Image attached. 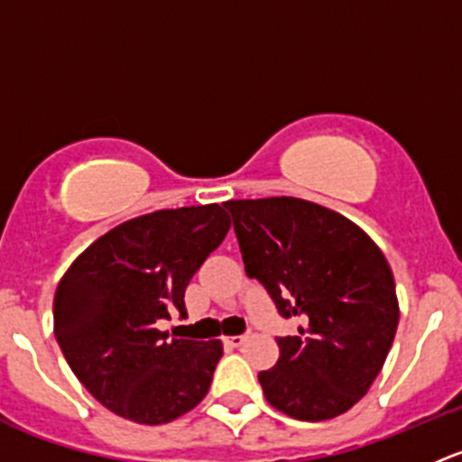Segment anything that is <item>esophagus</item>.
Here are the masks:
<instances>
[{"mask_svg": "<svg viewBox=\"0 0 462 462\" xmlns=\"http://www.w3.org/2000/svg\"><path fill=\"white\" fill-rule=\"evenodd\" d=\"M245 339H248V335H232V337H227L226 342L232 344V346H241V344H244Z\"/></svg>", "mask_w": 462, "mask_h": 462, "instance_id": "34e87169", "label": "esophagus"}]
</instances>
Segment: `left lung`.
Wrapping results in <instances>:
<instances>
[{"label":"left lung","instance_id":"left-lung-1","mask_svg":"<svg viewBox=\"0 0 462 462\" xmlns=\"http://www.w3.org/2000/svg\"><path fill=\"white\" fill-rule=\"evenodd\" d=\"M245 274L259 279L300 335L277 337L261 371L265 400L297 420L348 411L382 371L398 328L395 282L369 235L342 214L295 197L227 201Z\"/></svg>","mask_w":462,"mask_h":462}]
</instances>
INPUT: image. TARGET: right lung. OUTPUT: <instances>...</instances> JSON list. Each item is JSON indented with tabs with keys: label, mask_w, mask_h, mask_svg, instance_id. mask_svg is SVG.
<instances>
[{
	"label": "right lung",
	"mask_w": 462,
	"mask_h": 462,
	"mask_svg": "<svg viewBox=\"0 0 462 462\" xmlns=\"http://www.w3.org/2000/svg\"><path fill=\"white\" fill-rule=\"evenodd\" d=\"M230 230L217 203L158 209L93 241L53 300V330L69 366L116 416L165 425L205 398L223 356L218 339H170L158 321L179 310L185 288Z\"/></svg>",
	"instance_id": "obj_1"
}]
</instances>
